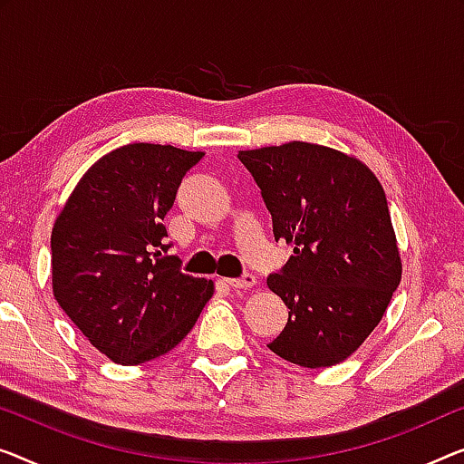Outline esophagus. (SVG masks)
I'll return each instance as SVG.
<instances>
[{"label":"esophagus","mask_w":464,"mask_h":464,"mask_svg":"<svg viewBox=\"0 0 464 464\" xmlns=\"http://www.w3.org/2000/svg\"><path fill=\"white\" fill-rule=\"evenodd\" d=\"M256 276L254 275H244L241 276V279H227V285L229 287H233V289H247V287H254L256 285Z\"/></svg>","instance_id":"1"}]
</instances>
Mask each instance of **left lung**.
<instances>
[{
	"label": "left lung",
	"mask_w": 464,
	"mask_h": 464,
	"mask_svg": "<svg viewBox=\"0 0 464 464\" xmlns=\"http://www.w3.org/2000/svg\"><path fill=\"white\" fill-rule=\"evenodd\" d=\"M294 256L266 285L289 308L268 343L283 361L321 369L361 348L402 279L385 191L369 166L340 150L289 141L239 151Z\"/></svg>",
	"instance_id": "left-lung-1"
}]
</instances>
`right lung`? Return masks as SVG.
Masks as SVG:
<instances>
[{
    "label": "right lung",
    "instance_id": "add662e5",
    "mask_svg": "<svg viewBox=\"0 0 464 464\" xmlns=\"http://www.w3.org/2000/svg\"><path fill=\"white\" fill-rule=\"evenodd\" d=\"M204 151L129 143L102 156L52 229V289L82 335L119 364H141L189 334L214 283L164 256L162 220Z\"/></svg>",
    "mask_w": 464,
    "mask_h": 464
}]
</instances>
